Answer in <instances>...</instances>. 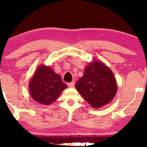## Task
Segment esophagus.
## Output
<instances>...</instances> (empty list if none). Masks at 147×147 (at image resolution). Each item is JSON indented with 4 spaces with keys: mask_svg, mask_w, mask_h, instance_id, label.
Returning a JSON list of instances; mask_svg holds the SVG:
<instances>
[{
    "mask_svg": "<svg viewBox=\"0 0 147 147\" xmlns=\"http://www.w3.org/2000/svg\"><path fill=\"white\" fill-rule=\"evenodd\" d=\"M68 86L69 87V88H73V87L74 86V82H70L68 84Z\"/></svg>",
    "mask_w": 147,
    "mask_h": 147,
    "instance_id": "34e87169",
    "label": "esophagus"
}]
</instances>
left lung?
Listing matches in <instances>:
<instances>
[{
	"mask_svg": "<svg viewBox=\"0 0 147 147\" xmlns=\"http://www.w3.org/2000/svg\"><path fill=\"white\" fill-rule=\"evenodd\" d=\"M76 90L94 108H100L113 100L117 84L113 72L100 60L93 59L75 84Z\"/></svg>",
	"mask_w": 147,
	"mask_h": 147,
	"instance_id": "8db88e82",
	"label": "left lung"
}]
</instances>
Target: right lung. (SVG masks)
Returning a JSON list of instances; mask_svg holds the SVG:
<instances>
[{
	"instance_id": "add662e5",
	"label": "right lung",
	"mask_w": 147,
	"mask_h": 147,
	"mask_svg": "<svg viewBox=\"0 0 147 147\" xmlns=\"http://www.w3.org/2000/svg\"><path fill=\"white\" fill-rule=\"evenodd\" d=\"M67 87L60 76L45 65H41L37 68L28 83L32 98L45 106L56 100Z\"/></svg>"
}]
</instances>
